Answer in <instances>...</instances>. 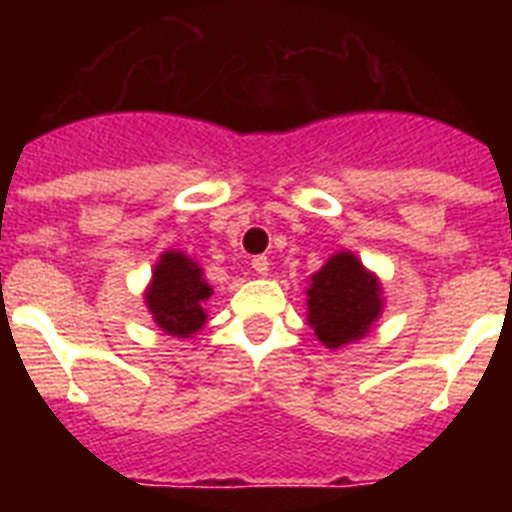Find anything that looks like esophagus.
Returning <instances> with one entry per match:
<instances>
[{
	"mask_svg": "<svg viewBox=\"0 0 512 512\" xmlns=\"http://www.w3.org/2000/svg\"><path fill=\"white\" fill-rule=\"evenodd\" d=\"M251 266L259 277H266V274H269V259H266V256H256V259L251 261Z\"/></svg>",
	"mask_w": 512,
	"mask_h": 512,
	"instance_id": "34e87169",
	"label": "esophagus"
}]
</instances>
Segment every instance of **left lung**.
I'll return each mask as SVG.
<instances>
[{"label":"left lung","instance_id":"1","mask_svg":"<svg viewBox=\"0 0 512 512\" xmlns=\"http://www.w3.org/2000/svg\"><path fill=\"white\" fill-rule=\"evenodd\" d=\"M307 325L330 351L356 343L384 310L382 282L351 251L333 253L310 277Z\"/></svg>","mask_w":512,"mask_h":512}]
</instances>
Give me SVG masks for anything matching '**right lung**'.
Masks as SVG:
<instances>
[{
  "label": "right lung",
  "mask_w": 512,
  "mask_h": 512,
  "mask_svg": "<svg viewBox=\"0 0 512 512\" xmlns=\"http://www.w3.org/2000/svg\"><path fill=\"white\" fill-rule=\"evenodd\" d=\"M212 297L205 271L184 251H164L151 271V282L143 292L153 323L166 336L192 338L207 323L205 302Z\"/></svg>",
  "instance_id": "1"
}]
</instances>
